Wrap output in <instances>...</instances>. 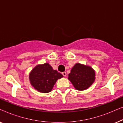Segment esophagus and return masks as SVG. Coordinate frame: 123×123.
Listing matches in <instances>:
<instances>
[{
	"label": "esophagus",
	"mask_w": 123,
	"mask_h": 123,
	"mask_svg": "<svg viewBox=\"0 0 123 123\" xmlns=\"http://www.w3.org/2000/svg\"><path fill=\"white\" fill-rule=\"evenodd\" d=\"M62 74L63 75V76L64 77H65L67 75V73H66V72H63V73H62Z\"/></svg>",
	"instance_id": "34e87169"
}]
</instances>
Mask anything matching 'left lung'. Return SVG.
I'll return each mask as SVG.
<instances>
[{
	"instance_id": "1",
	"label": "left lung",
	"mask_w": 123,
	"mask_h": 123,
	"mask_svg": "<svg viewBox=\"0 0 123 123\" xmlns=\"http://www.w3.org/2000/svg\"><path fill=\"white\" fill-rule=\"evenodd\" d=\"M68 79L77 90H86L95 80V73L89 66L77 63L69 74Z\"/></svg>"
}]
</instances>
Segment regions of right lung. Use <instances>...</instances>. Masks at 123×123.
I'll list each match as a JSON object with an SVG mask.
<instances>
[{"mask_svg":"<svg viewBox=\"0 0 123 123\" xmlns=\"http://www.w3.org/2000/svg\"><path fill=\"white\" fill-rule=\"evenodd\" d=\"M63 77L61 73L54 70L49 63L37 65L29 75L31 85L42 93L50 92L56 80Z\"/></svg>","mask_w":123,"mask_h":123,"instance_id":"obj_1","label":"right lung"}]
</instances>
